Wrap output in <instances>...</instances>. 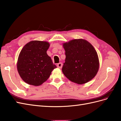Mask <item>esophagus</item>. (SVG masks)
I'll list each match as a JSON object with an SVG mask.
<instances>
[{
  "instance_id": "obj_1",
  "label": "esophagus",
  "mask_w": 121,
  "mask_h": 121,
  "mask_svg": "<svg viewBox=\"0 0 121 121\" xmlns=\"http://www.w3.org/2000/svg\"><path fill=\"white\" fill-rule=\"evenodd\" d=\"M57 67L58 68H60V69H61L62 68V67H63V64H62L61 63H60L57 64Z\"/></svg>"
}]
</instances>
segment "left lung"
<instances>
[{
  "instance_id": "obj_1",
  "label": "left lung",
  "mask_w": 121,
  "mask_h": 121,
  "mask_svg": "<svg viewBox=\"0 0 121 121\" xmlns=\"http://www.w3.org/2000/svg\"><path fill=\"white\" fill-rule=\"evenodd\" d=\"M65 59L62 72L71 81L85 84L92 80L98 72L99 63L95 49L87 40H72L64 43Z\"/></svg>"
}]
</instances>
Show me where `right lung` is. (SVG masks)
Returning a JSON list of instances; mask_svg holds the SVG:
<instances>
[{"instance_id":"add662e5","label":"right lung","mask_w":121,"mask_h":121,"mask_svg":"<svg viewBox=\"0 0 121 121\" xmlns=\"http://www.w3.org/2000/svg\"><path fill=\"white\" fill-rule=\"evenodd\" d=\"M49 46L48 42L35 40L24 46L18 57L17 69L24 82L39 86L48 79L56 68L46 52Z\"/></svg>"}]
</instances>
